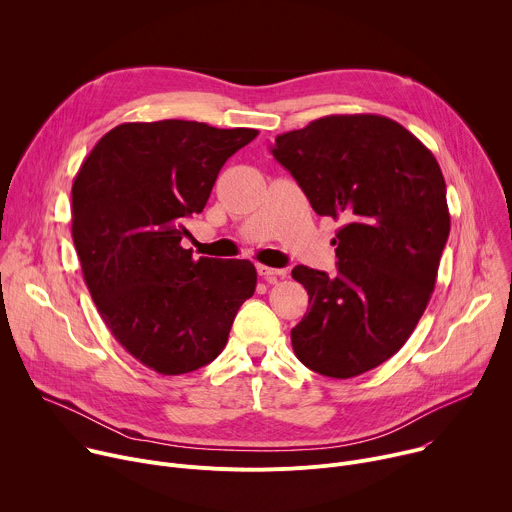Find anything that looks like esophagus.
Wrapping results in <instances>:
<instances>
[{"mask_svg":"<svg viewBox=\"0 0 512 512\" xmlns=\"http://www.w3.org/2000/svg\"><path fill=\"white\" fill-rule=\"evenodd\" d=\"M257 273L263 277V279H275V277H283L285 271L283 269H273V267H267V265H257Z\"/></svg>","mask_w":512,"mask_h":512,"instance_id":"obj_1","label":"esophagus"}]
</instances>
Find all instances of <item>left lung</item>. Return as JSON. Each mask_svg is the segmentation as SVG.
Listing matches in <instances>:
<instances>
[{"label":"left lung","instance_id":"8db88e82","mask_svg":"<svg viewBox=\"0 0 512 512\" xmlns=\"http://www.w3.org/2000/svg\"><path fill=\"white\" fill-rule=\"evenodd\" d=\"M271 154L320 216L342 221L336 275L291 271L310 296L291 346L324 377L367 373L407 342L435 287L450 235L440 164L403 125L371 113L281 133Z\"/></svg>","mask_w":512,"mask_h":512}]
</instances>
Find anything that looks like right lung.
<instances>
[{
  "mask_svg": "<svg viewBox=\"0 0 512 512\" xmlns=\"http://www.w3.org/2000/svg\"><path fill=\"white\" fill-rule=\"evenodd\" d=\"M257 133L182 119L121 123L72 182V241L93 302L115 340L160 375L212 362L255 294L251 261L194 259L180 243L218 172Z\"/></svg>",
  "mask_w": 512,
  "mask_h": 512,
  "instance_id": "right-lung-1",
  "label": "right lung"
}]
</instances>
